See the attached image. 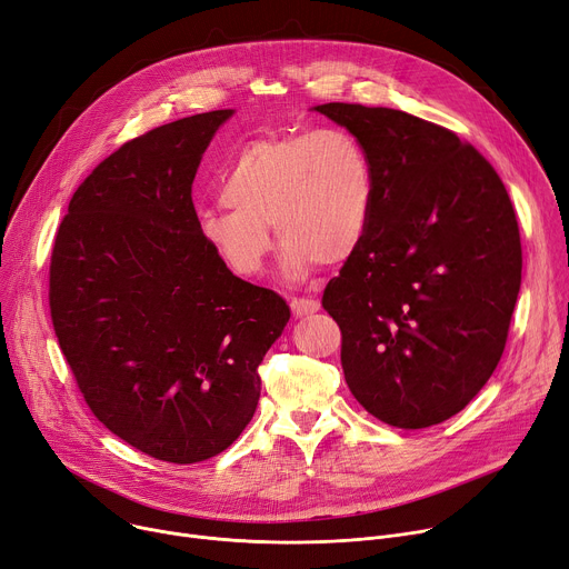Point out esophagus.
<instances>
[{
  "label": "esophagus",
  "instance_id": "esophagus-1",
  "mask_svg": "<svg viewBox=\"0 0 569 569\" xmlns=\"http://www.w3.org/2000/svg\"><path fill=\"white\" fill-rule=\"evenodd\" d=\"M289 306H291L293 317H308V315H315L319 310V303L312 298H293Z\"/></svg>",
  "mask_w": 569,
  "mask_h": 569
}]
</instances>
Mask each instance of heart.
<instances>
[{
	"label": "heart",
	"instance_id": "obj_1",
	"mask_svg": "<svg viewBox=\"0 0 569 569\" xmlns=\"http://www.w3.org/2000/svg\"><path fill=\"white\" fill-rule=\"evenodd\" d=\"M220 202L197 213V233L237 278L263 271L282 241L280 266L291 280L319 261H347L370 229L375 170L365 147L342 128L284 132L246 142L222 167Z\"/></svg>",
	"mask_w": 569,
	"mask_h": 569
}]
</instances>
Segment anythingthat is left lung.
Segmentation results:
<instances>
[{
  "mask_svg": "<svg viewBox=\"0 0 569 569\" xmlns=\"http://www.w3.org/2000/svg\"><path fill=\"white\" fill-rule=\"evenodd\" d=\"M375 170L360 248L326 284L349 390L386 425L459 413L503 356L521 287V241L493 167L452 130L390 108L326 103Z\"/></svg>",
  "mask_w": 569,
  "mask_h": 569,
  "instance_id": "left-lung-1",
  "label": "left lung"
}]
</instances>
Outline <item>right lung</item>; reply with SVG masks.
<instances>
[{
	"instance_id": "obj_1",
	"label": "right lung",
	"mask_w": 569,
	"mask_h": 569,
	"mask_svg": "<svg viewBox=\"0 0 569 569\" xmlns=\"http://www.w3.org/2000/svg\"><path fill=\"white\" fill-rule=\"evenodd\" d=\"M233 110L126 142L76 190L50 263V312L84 402L140 452L194 463L252 420L259 365L291 317L197 233L192 181Z\"/></svg>"
}]
</instances>
